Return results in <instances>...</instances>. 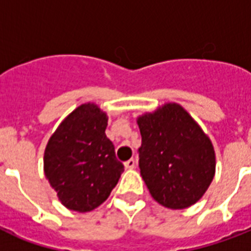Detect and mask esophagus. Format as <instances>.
<instances>
[{
	"label": "esophagus",
	"mask_w": 251,
	"mask_h": 251,
	"mask_svg": "<svg viewBox=\"0 0 251 251\" xmlns=\"http://www.w3.org/2000/svg\"><path fill=\"white\" fill-rule=\"evenodd\" d=\"M135 165H137V161L134 160V159H130V160L125 161L126 169H133V168H135Z\"/></svg>",
	"instance_id": "1"
}]
</instances>
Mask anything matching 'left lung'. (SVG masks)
<instances>
[{
  "label": "left lung",
  "mask_w": 251,
  "mask_h": 251,
  "mask_svg": "<svg viewBox=\"0 0 251 251\" xmlns=\"http://www.w3.org/2000/svg\"><path fill=\"white\" fill-rule=\"evenodd\" d=\"M137 122L142 135L139 168L152 198L172 210L198 202L215 176L210 138L176 102L143 114Z\"/></svg>",
  "instance_id": "1"
}]
</instances>
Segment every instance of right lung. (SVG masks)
I'll return each instance as SVG.
<instances>
[{
	"label": "right lung",
	"instance_id": "right-lung-1",
	"mask_svg": "<svg viewBox=\"0 0 251 251\" xmlns=\"http://www.w3.org/2000/svg\"><path fill=\"white\" fill-rule=\"evenodd\" d=\"M106 114L96 104H82L61 122L44 152V173L61 203L88 212L109 197L124 172L106 138Z\"/></svg>",
	"mask_w": 251,
	"mask_h": 251
}]
</instances>
